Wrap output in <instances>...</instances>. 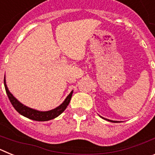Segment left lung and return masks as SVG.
Segmentation results:
<instances>
[{"mask_svg":"<svg viewBox=\"0 0 155 155\" xmlns=\"http://www.w3.org/2000/svg\"><path fill=\"white\" fill-rule=\"evenodd\" d=\"M109 120V121H110V122H115V123H116V122H117V121H113V120Z\"/></svg>","mask_w":155,"mask_h":155,"instance_id":"8db88e82","label":"left lung"}]
</instances>
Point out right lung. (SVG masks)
I'll list each match as a JSON object with an SVG mask.
<instances>
[{"label":"right lung","instance_id":"add662e5","mask_svg":"<svg viewBox=\"0 0 155 155\" xmlns=\"http://www.w3.org/2000/svg\"><path fill=\"white\" fill-rule=\"evenodd\" d=\"M4 83H5V91H6L7 94H8V98L10 100L11 103L13 105V107L15 108V109L17 111L19 114L22 115V116H25V117L30 119V120H35V121H48V120H53V119L56 118L58 116H60L65 110L66 108L68 107V105H69L70 102H71V97H72V94H73V91H72L70 93L69 95L66 98V99L64 100V102L60 106L56 108V109L47 111V112H40V111H37L35 110V109H31V108L27 107L25 105H22L21 102H19L11 94L10 91H8V87L6 85V82H5V78L4 79Z\"/></svg>","mask_w":155,"mask_h":155}]
</instances>
